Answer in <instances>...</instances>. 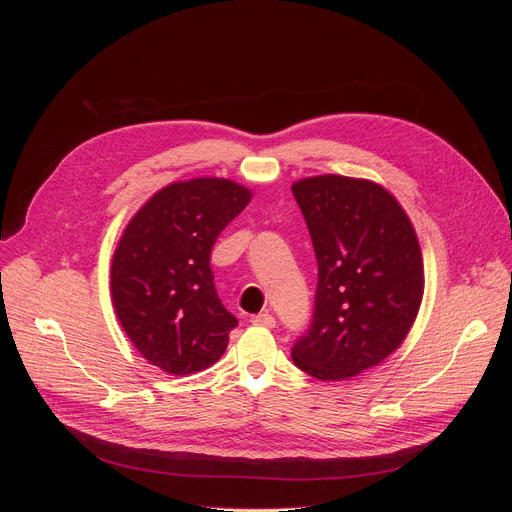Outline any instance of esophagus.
<instances>
[{
    "label": "esophagus",
    "mask_w": 512,
    "mask_h": 512,
    "mask_svg": "<svg viewBox=\"0 0 512 512\" xmlns=\"http://www.w3.org/2000/svg\"><path fill=\"white\" fill-rule=\"evenodd\" d=\"M253 326H263V328H276V317L270 313H259L251 317Z\"/></svg>",
    "instance_id": "obj_1"
}]
</instances>
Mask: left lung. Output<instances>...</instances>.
I'll list each match as a JSON object with an SVG mask.
<instances>
[{"label":"left lung","instance_id":"8db88e82","mask_svg":"<svg viewBox=\"0 0 512 512\" xmlns=\"http://www.w3.org/2000/svg\"><path fill=\"white\" fill-rule=\"evenodd\" d=\"M317 259L309 330L292 361L340 382L380 365L407 338L423 299V259L405 209L384 186L338 174L292 184Z\"/></svg>","mask_w":512,"mask_h":512}]
</instances>
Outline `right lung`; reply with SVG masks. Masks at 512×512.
I'll return each mask as SVG.
<instances>
[{
	"mask_svg": "<svg viewBox=\"0 0 512 512\" xmlns=\"http://www.w3.org/2000/svg\"><path fill=\"white\" fill-rule=\"evenodd\" d=\"M251 191L226 178H193L157 191L128 222L112 259V299L137 351L172 375L218 361L238 326L211 274L215 238Z\"/></svg>",
	"mask_w": 512,
	"mask_h": 512,
	"instance_id": "obj_1",
	"label": "right lung"
}]
</instances>
